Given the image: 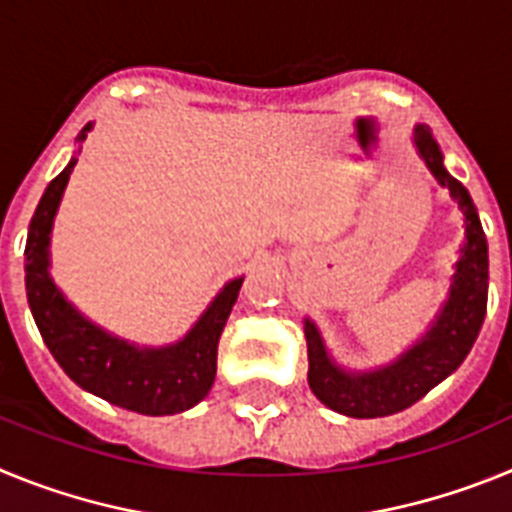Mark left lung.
<instances>
[{
    "label": "left lung",
    "instance_id": "8db88e82",
    "mask_svg": "<svg viewBox=\"0 0 512 512\" xmlns=\"http://www.w3.org/2000/svg\"><path fill=\"white\" fill-rule=\"evenodd\" d=\"M413 143L423 164L441 187L449 189L464 215V246L454 266L449 297L438 310L436 320L428 325L425 336L392 364L379 366L372 372H346L330 359L318 325L305 318L310 390L325 408L348 418H384L415 405L420 397L428 395L436 384L459 369L485 323L490 259H487V238L479 223L477 207L467 187L443 166V153L428 125H415Z\"/></svg>",
    "mask_w": 512,
    "mask_h": 512
}]
</instances>
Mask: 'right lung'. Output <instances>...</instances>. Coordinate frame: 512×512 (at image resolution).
Segmentation results:
<instances>
[{
    "label": "right lung",
    "instance_id": "add662e5",
    "mask_svg": "<svg viewBox=\"0 0 512 512\" xmlns=\"http://www.w3.org/2000/svg\"><path fill=\"white\" fill-rule=\"evenodd\" d=\"M89 130L92 122L84 125L76 140L81 143ZM74 166L76 158H71L45 187L27 230L25 289L35 325L53 359L81 390L140 415L184 413L205 400L215 382L217 341L238 300L243 277L225 284L187 336L171 346H138L94 325L63 297L48 271L53 217Z\"/></svg>",
    "mask_w": 512,
    "mask_h": 512
}]
</instances>
